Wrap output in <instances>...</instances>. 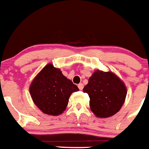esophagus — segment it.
<instances>
[{"mask_svg":"<svg viewBox=\"0 0 149 149\" xmlns=\"http://www.w3.org/2000/svg\"><path fill=\"white\" fill-rule=\"evenodd\" d=\"M78 88H79V90H82L84 88V85L82 83H79L78 85Z\"/></svg>","mask_w":149,"mask_h":149,"instance_id":"1","label":"esophagus"}]
</instances>
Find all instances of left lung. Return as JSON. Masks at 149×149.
I'll return each instance as SVG.
<instances>
[{
	"mask_svg": "<svg viewBox=\"0 0 149 149\" xmlns=\"http://www.w3.org/2000/svg\"><path fill=\"white\" fill-rule=\"evenodd\" d=\"M83 91L90 97L91 110L98 118H109L117 113L125 103L127 88L122 80L112 72L97 70Z\"/></svg>",
	"mask_w": 149,
	"mask_h": 149,
	"instance_id": "obj_1",
	"label": "left lung"
}]
</instances>
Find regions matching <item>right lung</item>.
Returning <instances> with one entry per match:
<instances>
[{
	"label": "right lung",
	"mask_w": 149,
	"mask_h": 149,
	"mask_svg": "<svg viewBox=\"0 0 149 149\" xmlns=\"http://www.w3.org/2000/svg\"><path fill=\"white\" fill-rule=\"evenodd\" d=\"M33 103L43 113L59 116L66 109L71 94L79 88L52 64L46 65L29 88Z\"/></svg>",
	"instance_id": "add662e5"
}]
</instances>
